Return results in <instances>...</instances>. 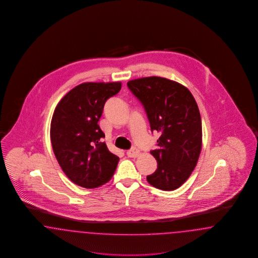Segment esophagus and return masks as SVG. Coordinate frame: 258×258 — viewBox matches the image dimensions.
I'll use <instances>...</instances> for the list:
<instances>
[{
    "label": "esophagus",
    "mask_w": 258,
    "mask_h": 258,
    "mask_svg": "<svg viewBox=\"0 0 258 258\" xmlns=\"http://www.w3.org/2000/svg\"><path fill=\"white\" fill-rule=\"evenodd\" d=\"M139 155H140V152L137 149H135V148H133L132 150L126 152V155L128 157H137Z\"/></svg>",
    "instance_id": "1"
}]
</instances>
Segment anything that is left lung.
<instances>
[{"instance_id": "obj_1", "label": "left lung", "mask_w": 258, "mask_h": 258, "mask_svg": "<svg viewBox=\"0 0 258 258\" xmlns=\"http://www.w3.org/2000/svg\"><path fill=\"white\" fill-rule=\"evenodd\" d=\"M130 90L144 105L152 132L160 134L151 152L157 169L147 180L172 191L182 185L195 169L202 151V119L196 101L184 85L161 77L130 81Z\"/></svg>"}]
</instances>
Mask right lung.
<instances>
[{
  "mask_svg": "<svg viewBox=\"0 0 258 258\" xmlns=\"http://www.w3.org/2000/svg\"><path fill=\"white\" fill-rule=\"evenodd\" d=\"M122 83H83L57 103L51 121L53 154L64 174L77 185L92 189L110 180L119 157L101 142L104 134L98 122L107 99Z\"/></svg>",
  "mask_w": 258,
  "mask_h": 258,
  "instance_id": "1",
  "label": "right lung"
}]
</instances>
